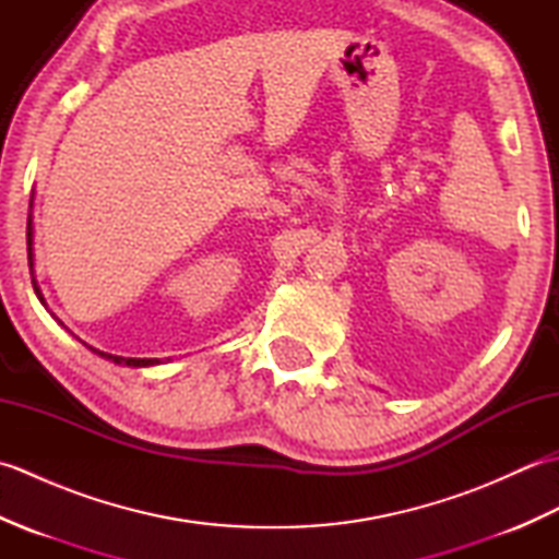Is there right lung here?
<instances>
[{"mask_svg": "<svg viewBox=\"0 0 559 559\" xmlns=\"http://www.w3.org/2000/svg\"><path fill=\"white\" fill-rule=\"evenodd\" d=\"M33 201V199H31ZM33 206V204H31ZM26 240H28V266H31V276H33V216L28 213V228H26ZM33 288H35V295H38V300L45 305V298H43V293H40V288H38V283H35V276H33ZM47 307V305H45ZM52 314V312H50ZM55 317V314H52ZM57 319V317H55ZM59 322V319H57ZM62 324V322H59ZM91 348V346H88ZM93 353H98L100 358H105V360H112L115 365H127V367H148V365H156L158 360L156 358H122V355H110V353H103V350H96V348H91Z\"/></svg>", "mask_w": 559, "mask_h": 559, "instance_id": "obj_1", "label": "right lung"}]
</instances>
